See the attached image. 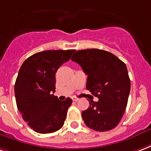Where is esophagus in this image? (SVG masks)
I'll list each match as a JSON object with an SVG mask.
<instances>
[{
    "label": "esophagus",
    "instance_id": "obj_1",
    "mask_svg": "<svg viewBox=\"0 0 151 151\" xmlns=\"http://www.w3.org/2000/svg\"><path fill=\"white\" fill-rule=\"evenodd\" d=\"M72 99H73V101H78L79 100V98H76V97H73Z\"/></svg>",
    "mask_w": 151,
    "mask_h": 151
}]
</instances>
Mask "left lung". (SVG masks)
I'll use <instances>...</instances> for the list:
<instances>
[{
    "mask_svg": "<svg viewBox=\"0 0 151 151\" xmlns=\"http://www.w3.org/2000/svg\"><path fill=\"white\" fill-rule=\"evenodd\" d=\"M86 74V89L98 98L81 112L85 124L108 131L119 123L127 108L130 81L126 64L113 53L98 49L77 51L71 58Z\"/></svg>",
    "mask_w": 151,
    "mask_h": 151,
    "instance_id": "8db88e82",
    "label": "left lung"
}]
</instances>
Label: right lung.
I'll list each match as a JSON object with an SVG mask.
<instances>
[{"label": "right lung", "mask_w": 151, "mask_h": 151, "mask_svg": "<svg viewBox=\"0 0 151 151\" xmlns=\"http://www.w3.org/2000/svg\"><path fill=\"white\" fill-rule=\"evenodd\" d=\"M75 50H46L30 56L20 68L14 92L17 109L32 129L40 134L55 132L64 125L72 99L53 95L55 74Z\"/></svg>", "instance_id": "add662e5"}]
</instances>
